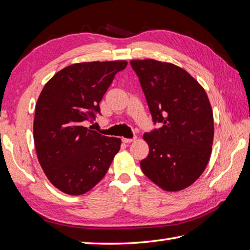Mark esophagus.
<instances>
[{"label": "esophagus", "mask_w": 250, "mask_h": 250, "mask_svg": "<svg viewBox=\"0 0 250 250\" xmlns=\"http://www.w3.org/2000/svg\"><path fill=\"white\" fill-rule=\"evenodd\" d=\"M135 140H136L135 136L133 137V139H125V137H124V139H122V142L126 143V144H128V143H132V142H134Z\"/></svg>", "instance_id": "obj_1"}]
</instances>
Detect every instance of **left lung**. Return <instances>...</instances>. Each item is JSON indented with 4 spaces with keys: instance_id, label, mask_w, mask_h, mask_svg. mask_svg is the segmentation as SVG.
<instances>
[{
    "instance_id": "left-lung-1",
    "label": "left lung",
    "mask_w": 250,
    "mask_h": 250,
    "mask_svg": "<svg viewBox=\"0 0 250 250\" xmlns=\"http://www.w3.org/2000/svg\"><path fill=\"white\" fill-rule=\"evenodd\" d=\"M155 124L143 139L149 147L143 173L161 189L176 192L192 185L209 161L214 116L204 88L173 63L131 60Z\"/></svg>"
}]
</instances>
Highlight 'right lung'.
Here are the masks:
<instances>
[{"instance_id": "1", "label": "right lung", "mask_w": 250, "mask_h": 250, "mask_svg": "<svg viewBox=\"0 0 250 250\" xmlns=\"http://www.w3.org/2000/svg\"><path fill=\"white\" fill-rule=\"evenodd\" d=\"M128 62L93 61L68 65L46 83L35 105L33 136L37 159L62 192L82 195L101 182L121 140L83 126L100 113V102Z\"/></svg>"}]
</instances>
